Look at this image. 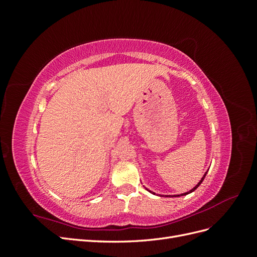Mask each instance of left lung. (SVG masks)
<instances>
[{
    "label": "left lung",
    "instance_id": "obj_1",
    "mask_svg": "<svg viewBox=\"0 0 257 257\" xmlns=\"http://www.w3.org/2000/svg\"><path fill=\"white\" fill-rule=\"evenodd\" d=\"M206 175H207V173H206V174H205V175H204V177H203V178H201V180H200V181H199V182H198V184H197V185H196V186H195V188H193V189H192V190H191V191H190V192H186V193H183V194H181V195H174V196H175V197H177V196H183V195H186V194H190V193H192V192H194V191H195V190H196V189H197V188H198V186H199V185H200V183H201V182H203V181H204V179H205V177H206ZM147 190H148V189H147ZM148 191H149V190H148ZM149 192H151V191H149ZM151 193H152V192H151ZM153 194H154V193H153Z\"/></svg>",
    "mask_w": 257,
    "mask_h": 257
}]
</instances>
